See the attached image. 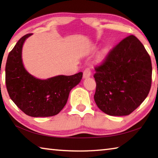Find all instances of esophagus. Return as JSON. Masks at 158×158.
I'll return each instance as SVG.
<instances>
[{
    "label": "esophagus",
    "mask_w": 158,
    "mask_h": 158,
    "mask_svg": "<svg viewBox=\"0 0 158 158\" xmlns=\"http://www.w3.org/2000/svg\"><path fill=\"white\" fill-rule=\"evenodd\" d=\"M91 75V71L90 68H86L84 71V78H88Z\"/></svg>",
    "instance_id": "1"
}]
</instances>
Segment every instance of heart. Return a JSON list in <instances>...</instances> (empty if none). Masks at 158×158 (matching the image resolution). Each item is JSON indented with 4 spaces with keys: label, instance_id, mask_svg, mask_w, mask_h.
Segmentation results:
<instances>
[{
    "label": "heart",
    "instance_id": "1",
    "mask_svg": "<svg viewBox=\"0 0 158 158\" xmlns=\"http://www.w3.org/2000/svg\"><path fill=\"white\" fill-rule=\"evenodd\" d=\"M105 53H106V50L105 49H104L102 52V53H101V55H102V56H105Z\"/></svg>",
    "mask_w": 158,
    "mask_h": 158
}]
</instances>
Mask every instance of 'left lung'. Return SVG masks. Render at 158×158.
Wrapping results in <instances>:
<instances>
[{"label":"left lung","instance_id":"8db88e82","mask_svg":"<svg viewBox=\"0 0 158 158\" xmlns=\"http://www.w3.org/2000/svg\"><path fill=\"white\" fill-rule=\"evenodd\" d=\"M94 100L110 116H127L148 96L152 64L142 43L131 35L115 46L95 68Z\"/></svg>","mask_w":158,"mask_h":158}]
</instances>
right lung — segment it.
Here are the masks:
<instances>
[{
  "label": "right lung",
  "mask_w": 158,
  "mask_h": 158,
  "mask_svg": "<svg viewBox=\"0 0 158 158\" xmlns=\"http://www.w3.org/2000/svg\"><path fill=\"white\" fill-rule=\"evenodd\" d=\"M26 34L9 53L5 65V84L11 100L23 113L32 117L58 114L68 101L69 93L81 81L83 73L59 75L48 79H37L23 67L21 50Z\"/></svg>",
  "instance_id": "obj_1"
}]
</instances>
